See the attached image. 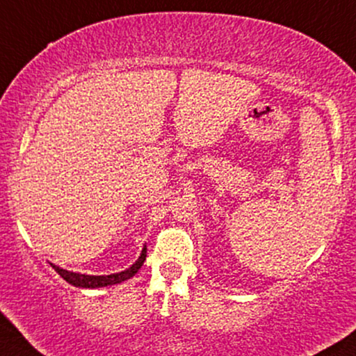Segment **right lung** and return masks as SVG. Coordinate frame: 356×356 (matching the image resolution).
<instances>
[{"label": "right lung", "mask_w": 356, "mask_h": 356, "mask_svg": "<svg viewBox=\"0 0 356 356\" xmlns=\"http://www.w3.org/2000/svg\"><path fill=\"white\" fill-rule=\"evenodd\" d=\"M146 259V246L143 248L141 254L136 259V263L131 264L128 269L121 273H115V274H106V276H92V274H80V273H74V271H67L64 268H58L56 264L51 263V266L56 269V273L60 274V277H64L67 282L75 287H85V289H97V287H106V286H115L120 284V282L128 281L131 279L134 274L139 271V268L143 266Z\"/></svg>", "instance_id": "add662e5"}]
</instances>
